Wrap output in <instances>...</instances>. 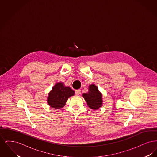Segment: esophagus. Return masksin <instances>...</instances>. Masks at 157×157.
Instances as JSON below:
<instances>
[{
	"mask_svg": "<svg viewBox=\"0 0 157 157\" xmlns=\"http://www.w3.org/2000/svg\"><path fill=\"white\" fill-rule=\"evenodd\" d=\"M81 90H75V94H76V95H80V94H81Z\"/></svg>",
	"mask_w": 157,
	"mask_h": 157,
	"instance_id": "obj_1",
	"label": "esophagus"
}]
</instances>
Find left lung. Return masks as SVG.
<instances>
[{"label": "left lung", "instance_id": "8db88e82", "mask_svg": "<svg viewBox=\"0 0 157 157\" xmlns=\"http://www.w3.org/2000/svg\"><path fill=\"white\" fill-rule=\"evenodd\" d=\"M82 96L86 104L93 110L98 109L103 105L102 94L95 84H90L88 88V92L83 93Z\"/></svg>", "mask_w": 157, "mask_h": 157}]
</instances>
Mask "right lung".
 Returning a JSON list of instances; mask_svg holds the SVG:
<instances>
[{
    "instance_id": "obj_1",
    "label": "right lung",
    "mask_w": 157,
    "mask_h": 157,
    "mask_svg": "<svg viewBox=\"0 0 157 157\" xmlns=\"http://www.w3.org/2000/svg\"><path fill=\"white\" fill-rule=\"evenodd\" d=\"M75 95V91L70 87L65 86L63 82H57L48 94L47 103L55 109L65 106L69 98Z\"/></svg>"
}]
</instances>
